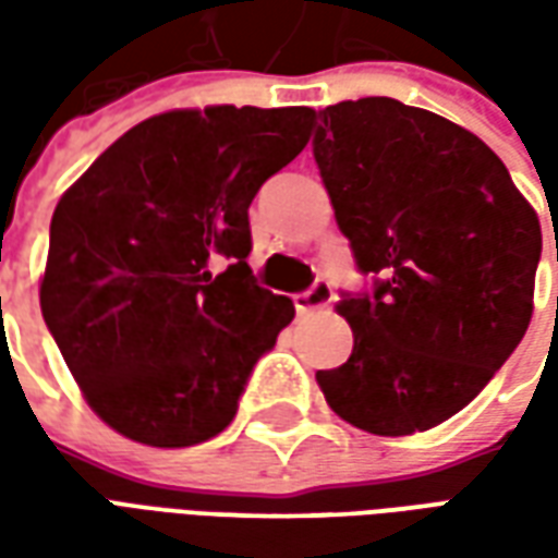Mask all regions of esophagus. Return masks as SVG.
Segmentation results:
<instances>
[{"mask_svg":"<svg viewBox=\"0 0 558 558\" xmlns=\"http://www.w3.org/2000/svg\"><path fill=\"white\" fill-rule=\"evenodd\" d=\"M335 302V290L323 283V280H316L314 287L307 292H299V295H292V304H295V311L299 314H311V311H323L328 304Z\"/></svg>","mask_w":558,"mask_h":558,"instance_id":"obj_1","label":"esophagus"}]
</instances>
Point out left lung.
<instances>
[{"instance_id":"obj_1","label":"left lung","mask_w":558,"mask_h":558,"mask_svg":"<svg viewBox=\"0 0 558 558\" xmlns=\"http://www.w3.org/2000/svg\"><path fill=\"white\" fill-rule=\"evenodd\" d=\"M314 158L355 263L383 278L374 295L338 302L355 343L316 383L359 430H430L526 335L538 215L472 131L395 98L326 107Z\"/></svg>"}]
</instances>
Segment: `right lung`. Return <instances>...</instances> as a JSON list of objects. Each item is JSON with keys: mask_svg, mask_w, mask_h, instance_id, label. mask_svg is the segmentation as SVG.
Masks as SVG:
<instances>
[{"mask_svg": "<svg viewBox=\"0 0 558 558\" xmlns=\"http://www.w3.org/2000/svg\"><path fill=\"white\" fill-rule=\"evenodd\" d=\"M311 107L170 110L116 140L50 223L41 314L92 412L187 448L239 410L295 307L256 287L247 208L311 140ZM227 255L220 276L210 259Z\"/></svg>", "mask_w": 558, "mask_h": 558, "instance_id": "obj_1", "label": "right lung"}]
</instances>
